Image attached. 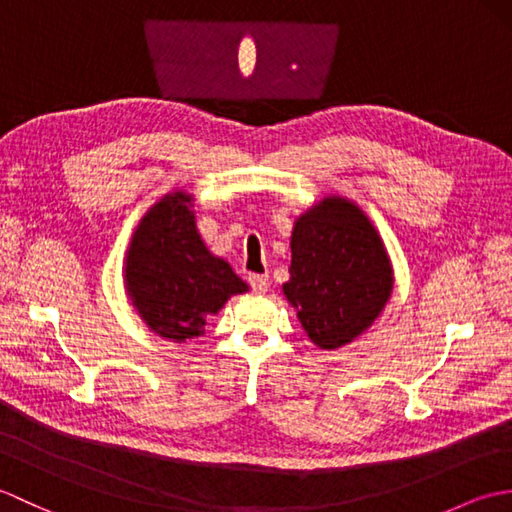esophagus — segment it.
Returning a JSON list of instances; mask_svg holds the SVG:
<instances>
[{
	"mask_svg": "<svg viewBox=\"0 0 512 512\" xmlns=\"http://www.w3.org/2000/svg\"><path fill=\"white\" fill-rule=\"evenodd\" d=\"M248 284L255 292H266L270 288L268 275H248Z\"/></svg>",
	"mask_w": 512,
	"mask_h": 512,
	"instance_id": "1",
	"label": "esophagus"
}]
</instances>
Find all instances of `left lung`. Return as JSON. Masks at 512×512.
<instances>
[{
  "mask_svg": "<svg viewBox=\"0 0 512 512\" xmlns=\"http://www.w3.org/2000/svg\"><path fill=\"white\" fill-rule=\"evenodd\" d=\"M284 295L321 350L358 339L383 312L394 268L376 226L352 200L325 195L301 213L290 237Z\"/></svg>",
  "mask_w": 512,
  "mask_h": 512,
  "instance_id": "obj_1",
  "label": "left lung"
}]
</instances>
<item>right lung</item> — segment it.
Instances as JSON below:
<instances>
[{"instance_id":"right-lung-1","label":"right lung","mask_w":512,"mask_h":512,"mask_svg":"<svg viewBox=\"0 0 512 512\" xmlns=\"http://www.w3.org/2000/svg\"><path fill=\"white\" fill-rule=\"evenodd\" d=\"M193 195L176 189L140 217L125 253L127 297L151 332L173 343L204 334L206 319L248 286L195 226Z\"/></svg>"}]
</instances>
